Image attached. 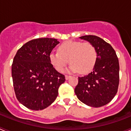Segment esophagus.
I'll return each mask as SVG.
<instances>
[{
  "label": "esophagus",
  "instance_id": "esophagus-1",
  "mask_svg": "<svg viewBox=\"0 0 131 131\" xmlns=\"http://www.w3.org/2000/svg\"><path fill=\"white\" fill-rule=\"evenodd\" d=\"M65 77H66V79L68 80V79H69V77H71V76H69V75H65Z\"/></svg>",
  "mask_w": 131,
  "mask_h": 131
}]
</instances>
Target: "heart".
<instances>
[{"label":"heart","mask_w":131,"mask_h":131,"mask_svg":"<svg viewBox=\"0 0 131 131\" xmlns=\"http://www.w3.org/2000/svg\"><path fill=\"white\" fill-rule=\"evenodd\" d=\"M50 62L58 72H62L68 64L69 71L86 73L94 68L97 60L95 47L89 42L67 40L59 46L58 52H51Z\"/></svg>","instance_id":"1"}]
</instances>
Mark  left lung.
<instances>
[{"instance_id": "obj_1", "label": "left lung", "mask_w": 131, "mask_h": 131, "mask_svg": "<svg viewBox=\"0 0 131 131\" xmlns=\"http://www.w3.org/2000/svg\"><path fill=\"white\" fill-rule=\"evenodd\" d=\"M95 47L97 60L92 71L78 77L75 93L80 101L91 107H98L108 104L117 92L119 82V65L115 51L101 38L95 35L82 36Z\"/></svg>"}]
</instances>
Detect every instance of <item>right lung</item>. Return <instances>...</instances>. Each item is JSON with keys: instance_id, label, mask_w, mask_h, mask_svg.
I'll list each match as a JSON object with an SVG mask.
<instances>
[{"instance_id": "add662e5", "label": "right lung", "mask_w": 131, "mask_h": 131, "mask_svg": "<svg viewBox=\"0 0 131 131\" xmlns=\"http://www.w3.org/2000/svg\"><path fill=\"white\" fill-rule=\"evenodd\" d=\"M57 39L39 38L26 42L18 50L12 65L16 96L27 108L41 110L52 104L65 76L50 62L49 54Z\"/></svg>"}]
</instances>
